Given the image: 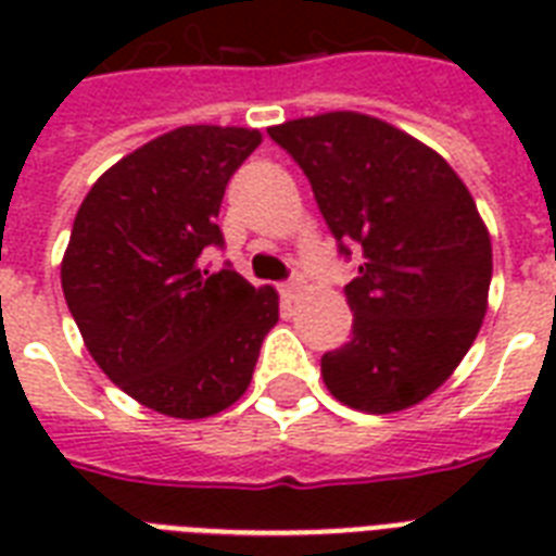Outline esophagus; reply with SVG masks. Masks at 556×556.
Returning a JSON list of instances; mask_svg holds the SVG:
<instances>
[{"label": "esophagus", "instance_id": "esophagus-1", "mask_svg": "<svg viewBox=\"0 0 556 556\" xmlns=\"http://www.w3.org/2000/svg\"><path fill=\"white\" fill-rule=\"evenodd\" d=\"M296 291H300V277H291V279H286V282H279V294L288 296V300H291Z\"/></svg>", "mask_w": 556, "mask_h": 556}]
</instances>
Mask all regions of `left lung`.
<instances>
[{
  "label": "left lung",
  "instance_id": "8db88e82",
  "mask_svg": "<svg viewBox=\"0 0 556 556\" xmlns=\"http://www.w3.org/2000/svg\"><path fill=\"white\" fill-rule=\"evenodd\" d=\"M296 161L343 260L352 340L326 352L323 380L364 413H397L450 378L473 346L493 253L476 201L439 152L357 112L270 126Z\"/></svg>",
  "mask_w": 556,
  "mask_h": 556
}]
</instances>
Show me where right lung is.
<instances>
[{"instance_id": "right-lung-1", "label": "right lung", "mask_w": 556, "mask_h": 556, "mask_svg": "<svg viewBox=\"0 0 556 556\" xmlns=\"http://www.w3.org/2000/svg\"><path fill=\"white\" fill-rule=\"evenodd\" d=\"M256 129L181 126L94 181L63 256V294L86 349L112 383L155 413L207 418L242 397L277 291L230 262L216 218L225 187L260 147Z\"/></svg>"}]
</instances>
